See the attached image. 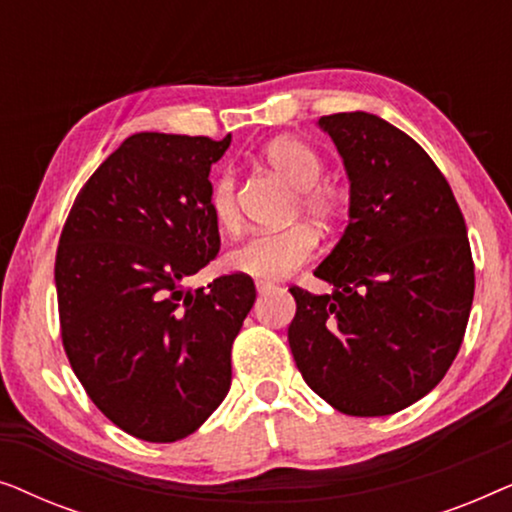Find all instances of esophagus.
Here are the masks:
<instances>
[{
  "instance_id": "1",
  "label": "esophagus",
  "mask_w": 512,
  "mask_h": 512,
  "mask_svg": "<svg viewBox=\"0 0 512 512\" xmlns=\"http://www.w3.org/2000/svg\"><path fill=\"white\" fill-rule=\"evenodd\" d=\"M256 291L261 293V296H265V293L275 291V284H270V282H256Z\"/></svg>"
}]
</instances>
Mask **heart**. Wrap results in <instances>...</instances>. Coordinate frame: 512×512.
<instances>
[{
    "instance_id": "1",
    "label": "heart",
    "mask_w": 512,
    "mask_h": 512,
    "mask_svg": "<svg viewBox=\"0 0 512 512\" xmlns=\"http://www.w3.org/2000/svg\"><path fill=\"white\" fill-rule=\"evenodd\" d=\"M263 163L277 172L286 184L298 191V207L314 223L326 226L335 219L338 200L328 188L317 186L324 177V158L319 151L298 137H279L263 149ZM209 209L219 228L233 230L240 226L235 174H216L209 188ZM317 251V233L307 226H291L275 233H258L228 251V270L254 277L258 282H279L305 265Z\"/></svg>"
}]
</instances>
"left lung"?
Instances as JSON below:
<instances>
[{
  "label": "left lung",
  "mask_w": 512,
  "mask_h": 512,
  "mask_svg": "<svg viewBox=\"0 0 512 512\" xmlns=\"http://www.w3.org/2000/svg\"><path fill=\"white\" fill-rule=\"evenodd\" d=\"M349 179V223L314 275L293 286L289 326L303 380L335 410L382 417L417 403L457 356L473 305L466 223L415 139L366 111L321 116Z\"/></svg>",
  "instance_id": "obj_1"
}]
</instances>
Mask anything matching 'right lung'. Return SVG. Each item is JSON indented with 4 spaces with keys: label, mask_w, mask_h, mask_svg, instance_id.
<instances>
[{
    "label": "right lung",
    "mask_w": 512,
    "mask_h": 512,
    "mask_svg": "<svg viewBox=\"0 0 512 512\" xmlns=\"http://www.w3.org/2000/svg\"><path fill=\"white\" fill-rule=\"evenodd\" d=\"M230 146L137 132L76 195L55 256L62 345L90 401L130 436L174 443L230 389L256 300L247 275L184 282L219 254L209 170Z\"/></svg>",
    "instance_id": "right-lung-1"
}]
</instances>
